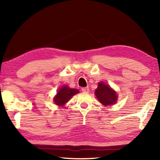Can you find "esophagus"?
<instances>
[{
    "instance_id": "1",
    "label": "esophagus",
    "mask_w": 160,
    "mask_h": 160,
    "mask_svg": "<svg viewBox=\"0 0 160 160\" xmlns=\"http://www.w3.org/2000/svg\"><path fill=\"white\" fill-rule=\"evenodd\" d=\"M82 91L83 92H89L90 89H89V88H82Z\"/></svg>"
}]
</instances>
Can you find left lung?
I'll list each match as a JSON object with an SVG mask.
<instances>
[{
    "mask_svg": "<svg viewBox=\"0 0 160 160\" xmlns=\"http://www.w3.org/2000/svg\"><path fill=\"white\" fill-rule=\"evenodd\" d=\"M95 94L99 101L104 106L115 104L117 100V94L115 92L112 90L109 85L103 82L98 84V88L95 91Z\"/></svg>",
    "mask_w": 160,
    "mask_h": 160,
    "instance_id": "left-lung-1",
    "label": "left lung"
}]
</instances>
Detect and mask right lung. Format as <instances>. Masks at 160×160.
Masks as SVG:
<instances>
[{
	"label": "right lung",
	"instance_id": "add662e5",
	"mask_svg": "<svg viewBox=\"0 0 160 160\" xmlns=\"http://www.w3.org/2000/svg\"><path fill=\"white\" fill-rule=\"evenodd\" d=\"M79 92L76 89L69 88L68 86H63L59 90L56 96L54 97V102L58 106H62L70 100L74 94Z\"/></svg>",
	"mask_w": 160,
	"mask_h": 160
}]
</instances>
